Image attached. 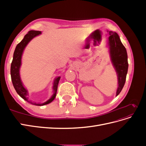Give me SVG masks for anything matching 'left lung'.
I'll use <instances>...</instances> for the list:
<instances>
[{"instance_id":"8db88e82","label":"left lung","mask_w":146,"mask_h":146,"mask_svg":"<svg viewBox=\"0 0 146 146\" xmlns=\"http://www.w3.org/2000/svg\"><path fill=\"white\" fill-rule=\"evenodd\" d=\"M108 46L112 63L117 75L118 88L116 91L117 96L125 85L126 76L129 68L127 53L125 47L121 41L119 35L112 31L109 32Z\"/></svg>"}]
</instances>
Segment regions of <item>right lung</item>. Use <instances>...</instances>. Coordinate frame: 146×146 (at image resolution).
Here are the masks:
<instances>
[{"label": "right lung", "mask_w": 146, "mask_h": 146, "mask_svg": "<svg viewBox=\"0 0 146 146\" xmlns=\"http://www.w3.org/2000/svg\"><path fill=\"white\" fill-rule=\"evenodd\" d=\"M41 33V32H40V31L30 30L27 34H26L25 35V36L23 40H22L16 47L15 50L14 52V54H13V61L11 64L10 70L12 83L16 91L17 92V93L23 99L27 101L28 102L37 106H42L44 105H47L52 102L54 100L56 97L57 88H58V85L60 79V77H56L55 78L54 83V86H53V94L51 96V98L47 101L45 102L44 103L36 104L35 102H32V101H29L28 100V92L27 90L24 87L23 83H22L21 80L19 75V69L21 65L22 55H23V51L25 46L27 45V44L32 40L34 37L38 36V35H40Z\"/></svg>", "instance_id": "1"}]
</instances>
